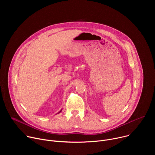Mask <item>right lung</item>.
Segmentation results:
<instances>
[{
  "instance_id": "obj_1",
  "label": "right lung",
  "mask_w": 155,
  "mask_h": 155,
  "mask_svg": "<svg viewBox=\"0 0 155 155\" xmlns=\"http://www.w3.org/2000/svg\"><path fill=\"white\" fill-rule=\"evenodd\" d=\"M61 112V111H60V112Z\"/></svg>"
}]
</instances>
